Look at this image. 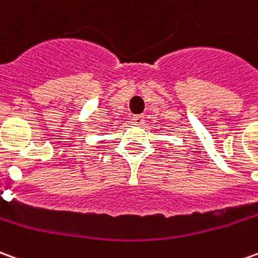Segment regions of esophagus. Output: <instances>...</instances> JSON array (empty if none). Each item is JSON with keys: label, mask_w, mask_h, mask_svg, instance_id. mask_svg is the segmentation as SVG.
Returning <instances> with one entry per match:
<instances>
[{"label": "esophagus", "mask_w": 258, "mask_h": 258, "mask_svg": "<svg viewBox=\"0 0 258 258\" xmlns=\"http://www.w3.org/2000/svg\"><path fill=\"white\" fill-rule=\"evenodd\" d=\"M144 116H134L133 117V123L135 124V125H142L144 124Z\"/></svg>", "instance_id": "obj_1"}]
</instances>
